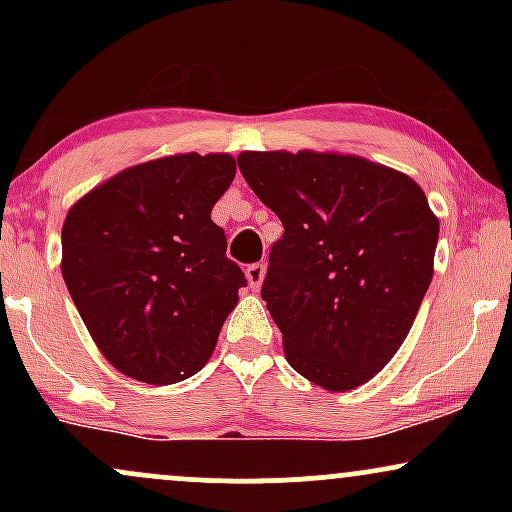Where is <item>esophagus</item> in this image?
<instances>
[{
	"label": "esophagus",
	"instance_id": "34e87169",
	"mask_svg": "<svg viewBox=\"0 0 512 512\" xmlns=\"http://www.w3.org/2000/svg\"><path fill=\"white\" fill-rule=\"evenodd\" d=\"M245 276H248L250 289L257 291V289H260L262 279H264V264H262V262H252V264H248V267H245Z\"/></svg>",
	"mask_w": 512,
	"mask_h": 512
}]
</instances>
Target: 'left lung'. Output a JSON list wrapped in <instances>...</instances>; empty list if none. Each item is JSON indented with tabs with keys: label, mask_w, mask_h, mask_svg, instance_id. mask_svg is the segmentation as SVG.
Returning a JSON list of instances; mask_svg holds the SVG:
<instances>
[{
	"label": "left lung",
	"mask_w": 512,
	"mask_h": 512,
	"mask_svg": "<svg viewBox=\"0 0 512 512\" xmlns=\"http://www.w3.org/2000/svg\"><path fill=\"white\" fill-rule=\"evenodd\" d=\"M238 168L279 216L262 301L286 361L332 392L395 356L433 279L438 219L419 185L358 156L245 151Z\"/></svg>",
	"instance_id": "left-lung-1"
}]
</instances>
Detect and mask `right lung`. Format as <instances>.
Masks as SVG:
<instances>
[{"mask_svg":"<svg viewBox=\"0 0 512 512\" xmlns=\"http://www.w3.org/2000/svg\"><path fill=\"white\" fill-rule=\"evenodd\" d=\"M233 175L228 154L158 158L69 209L64 284L93 342L129 378L173 385L195 375L248 286L211 221Z\"/></svg>","mask_w":512,"mask_h":512,"instance_id":"1","label":"right lung"}]
</instances>
